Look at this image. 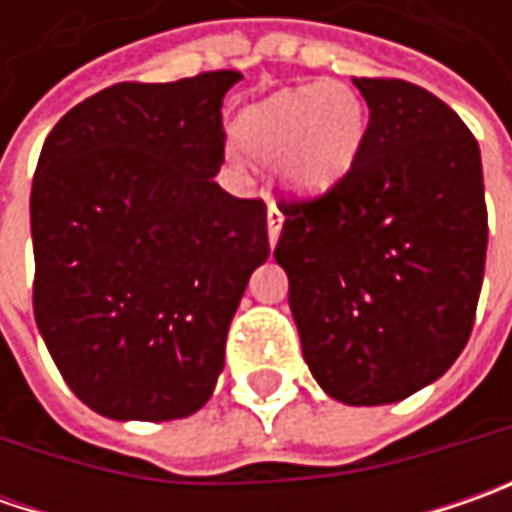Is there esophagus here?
<instances>
[{
	"mask_svg": "<svg viewBox=\"0 0 512 512\" xmlns=\"http://www.w3.org/2000/svg\"><path fill=\"white\" fill-rule=\"evenodd\" d=\"M282 225H285V216H282V210H279L276 205L267 207V239H270V245L273 247H276V242H279Z\"/></svg>",
	"mask_w": 512,
	"mask_h": 512,
	"instance_id": "obj_1",
	"label": "esophagus"
}]
</instances>
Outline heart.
Returning a JSON list of instances; mask_svg holds the SVG:
<instances>
[{
  "label": "heart",
  "mask_w": 512,
  "mask_h": 512,
  "mask_svg": "<svg viewBox=\"0 0 512 512\" xmlns=\"http://www.w3.org/2000/svg\"><path fill=\"white\" fill-rule=\"evenodd\" d=\"M364 130L367 113L356 90L313 82L250 105L236 122V139L262 162L279 159V179L290 193L319 199L350 176Z\"/></svg>",
  "instance_id": "heart-1"
}]
</instances>
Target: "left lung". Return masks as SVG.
<instances>
[{"label": "left lung", "mask_w": 512, "mask_h": 512, "mask_svg": "<svg viewBox=\"0 0 512 512\" xmlns=\"http://www.w3.org/2000/svg\"><path fill=\"white\" fill-rule=\"evenodd\" d=\"M370 122L336 190L282 202L273 259L313 379L353 407L393 404L450 370L482 293L479 142L456 110L402 79H353Z\"/></svg>", "instance_id": "left-lung-1"}]
</instances>
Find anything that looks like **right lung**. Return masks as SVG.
Returning <instances> with one entry per match:
<instances>
[{
    "instance_id": "1",
    "label": "right lung",
    "mask_w": 512,
    "mask_h": 512,
    "mask_svg": "<svg viewBox=\"0 0 512 512\" xmlns=\"http://www.w3.org/2000/svg\"><path fill=\"white\" fill-rule=\"evenodd\" d=\"M242 79L99 90L50 130L30 190L33 316L68 387L116 422L213 396L230 319L270 256L267 210L213 182Z\"/></svg>"
}]
</instances>
